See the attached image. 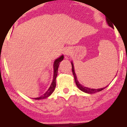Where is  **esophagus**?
Wrapping results in <instances>:
<instances>
[{"label":"esophagus","instance_id":"34e87169","mask_svg":"<svg viewBox=\"0 0 127 127\" xmlns=\"http://www.w3.org/2000/svg\"><path fill=\"white\" fill-rule=\"evenodd\" d=\"M70 53H71V52H70V51H69V50H65V55H67V56H68V55H70Z\"/></svg>","mask_w":127,"mask_h":127}]
</instances>
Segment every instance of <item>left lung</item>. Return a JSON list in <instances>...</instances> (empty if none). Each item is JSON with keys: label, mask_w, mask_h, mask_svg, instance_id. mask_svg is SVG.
<instances>
[{"label": "left lung", "mask_w": 127, "mask_h": 127, "mask_svg": "<svg viewBox=\"0 0 127 127\" xmlns=\"http://www.w3.org/2000/svg\"><path fill=\"white\" fill-rule=\"evenodd\" d=\"M106 21H107L108 25H109L110 27H111V28H113V23L110 21L107 18H106ZM71 65H72V74H73L74 75L75 84L76 85H77V87L78 88V89H80L81 91L87 93V94H95V93H97L98 92H100V91L103 90L104 89H105L107 87V86H106V87L103 88H99V89H91V88H89L85 87L84 86L82 85L78 82V79L77 78V76H76L75 71H74V65H73V63H72V62H71Z\"/></svg>", "instance_id": "obj_1"}]
</instances>
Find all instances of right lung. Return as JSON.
<instances>
[{"mask_svg":"<svg viewBox=\"0 0 127 127\" xmlns=\"http://www.w3.org/2000/svg\"><path fill=\"white\" fill-rule=\"evenodd\" d=\"M64 56L63 55L61 56L60 57H59L58 59H56V60L54 62L53 64V68H54V74H53V81H52L51 85H50V87L48 89V90L46 91V92L43 95L40 96V97L34 98V99H36V100H40V99H45V98H47L49 97L50 95H51V94L53 92L54 90H55V87H56V79L57 75V72H58V68L59 66V64H60V62L63 60Z\"/></svg>","mask_w":127,"mask_h":127,"instance_id":"obj_1","label":"right lung"}]
</instances>
